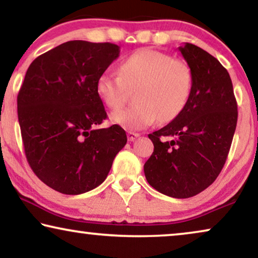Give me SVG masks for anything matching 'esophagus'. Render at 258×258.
<instances>
[{
  "label": "esophagus",
  "mask_w": 258,
  "mask_h": 258,
  "mask_svg": "<svg viewBox=\"0 0 258 258\" xmlns=\"http://www.w3.org/2000/svg\"><path fill=\"white\" fill-rule=\"evenodd\" d=\"M126 137H128V141H135L137 137H140V134L139 133H134V132H128L126 133Z\"/></svg>",
  "instance_id": "1"
}]
</instances>
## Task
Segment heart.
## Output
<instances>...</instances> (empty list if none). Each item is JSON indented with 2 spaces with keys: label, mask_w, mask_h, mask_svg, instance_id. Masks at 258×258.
Here are the masks:
<instances>
[{
  "label": "heart",
  "mask_w": 258,
  "mask_h": 258,
  "mask_svg": "<svg viewBox=\"0 0 258 258\" xmlns=\"http://www.w3.org/2000/svg\"><path fill=\"white\" fill-rule=\"evenodd\" d=\"M191 68L167 52L142 48L123 59L118 75L103 73L96 81V93L108 108L125 103L129 90L136 89L137 103L116 111L111 122L132 130L153 125L158 118L170 122L184 110L192 91Z\"/></svg>",
  "instance_id": "1"
}]
</instances>
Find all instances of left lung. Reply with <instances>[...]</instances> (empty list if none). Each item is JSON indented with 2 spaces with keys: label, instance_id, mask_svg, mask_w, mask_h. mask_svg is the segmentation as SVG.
Wrapping results in <instances>:
<instances>
[{
  "label": "left lung",
  "instance_id": "8db88e82",
  "mask_svg": "<svg viewBox=\"0 0 258 258\" xmlns=\"http://www.w3.org/2000/svg\"><path fill=\"white\" fill-rule=\"evenodd\" d=\"M178 49L191 68L192 91L177 117L149 134L154 153L144 164V175L161 194L188 199L220 175L238 112L231 79L220 61L195 44Z\"/></svg>",
  "mask_w": 258,
  "mask_h": 258
}]
</instances>
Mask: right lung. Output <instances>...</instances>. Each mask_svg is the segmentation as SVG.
<instances>
[{
	"mask_svg": "<svg viewBox=\"0 0 258 258\" xmlns=\"http://www.w3.org/2000/svg\"><path fill=\"white\" fill-rule=\"evenodd\" d=\"M118 54L117 44L69 41L27 70L17 95L24 153L35 175L56 191L80 195L95 189L125 146L119 125L96 129L107 118L96 81Z\"/></svg>",
	"mask_w": 258,
	"mask_h": 258,
	"instance_id": "add662e5",
	"label": "right lung"
}]
</instances>
